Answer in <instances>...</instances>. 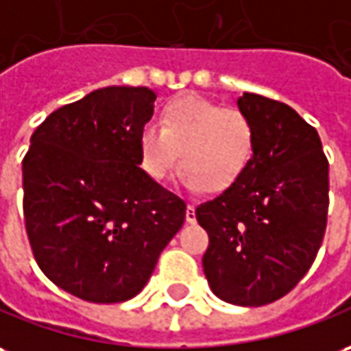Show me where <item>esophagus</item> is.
Listing matches in <instances>:
<instances>
[{
	"label": "esophagus",
	"mask_w": 351,
	"mask_h": 351,
	"mask_svg": "<svg viewBox=\"0 0 351 351\" xmlns=\"http://www.w3.org/2000/svg\"><path fill=\"white\" fill-rule=\"evenodd\" d=\"M185 219H187L189 223H193V221L197 219V214H195V206H193V204H189V206H187V212H185Z\"/></svg>",
	"instance_id": "esophagus-1"
}]
</instances>
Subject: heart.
Instances as JSON below:
<instances>
[{
  "mask_svg": "<svg viewBox=\"0 0 351 351\" xmlns=\"http://www.w3.org/2000/svg\"><path fill=\"white\" fill-rule=\"evenodd\" d=\"M256 130L252 120L221 108L200 95H183L162 108L160 125L139 132V160L145 173L162 181L178 162V180L189 191H226L243 178L252 162Z\"/></svg>",
  "mask_w": 351,
  "mask_h": 351,
  "instance_id": "1",
  "label": "heart"
}]
</instances>
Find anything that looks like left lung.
<instances>
[{
	"label": "left lung",
	"mask_w": 351,
	"mask_h": 351,
	"mask_svg": "<svg viewBox=\"0 0 351 351\" xmlns=\"http://www.w3.org/2000/svg\"><path fill=\"white\" fill-rule=\"evenodd\" d=\"M256 149L243 178L197 208L210 237L202 256L208 285L235 306L282 298L308 273L323 243L328 162L315 128L285 103L245 93Z\"/></svg>",
	"instance_id": "8db88e82"
}]
</instances>
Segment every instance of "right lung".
Returning <instances> with one entry per match:
<instances>
[{
    "mask_svg": "<svg viewBox=\"0 0 351 351\" xmlns=\"http://www.w3.org/2000/svg\"><path fill=\"white\" fill-rule=\"evenodd\" d=\"M149 88L110 86L51 112L23 160L34 258L59 289L93 304L143 291L185 221V202L139 168Z\"/></svg>",
    "mask_w": 351,
    "mask_h": 351,
    "instance_id": "obj_1",
    "label": "right lung"
}]
</instances>
